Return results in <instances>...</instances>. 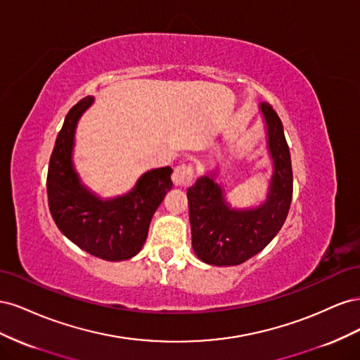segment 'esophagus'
<instances>
[{
	"mask_svg": "<svg viewBox=\"0 0 360 360\" xmlns=\"http://www.w3.org/2000/svg\"><path fill=\"white\" fill-rule=\"evenodd\" d=\"M195 179L193 165L189 162H181L172 172V181L176 186H189Z\"/></svg>",
	"mask_w": 360,
	"mask_h": 360,
	"instance_id": "esophagus-1",
	"label": "esophagus"
}]
</instances>
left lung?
<instances>
[{
  "label": "left lung",
  "mask_w": 360,
  "mask_h": 360,
  "mask_svg": "<svg viewBox=\"0 0 360 360\" xmlns=\"http://www.w3.org/2000/svg\"><path fill=\"white\" fill-rule=\"evenodd\" d=\"M275 172L264 204L233 210L213 176L188 189L192 248L207 264L237 266L263 250L284 225L292 198V169L282 122L270 103H261Z\"/></svg>",
  "instance_id": "8db88e82"
}]
</instances>
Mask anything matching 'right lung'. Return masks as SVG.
<instances>
[{
    "mask_svg": "<svg viewBox=\"0 0 360 360\" xmlns=\"http://www.w3.org/2000/svg\"><path fill=\"white\" fill-rule=\"evenodd\" d=\"M91 103V96L76 103L57 136L46 179L49 210L60 231L85 252L108 261L129 259L146 243L151 217L172 188V169L146 172L124 197L106 201L94 197L72 165L76 123Z\"/></svg>",
    "mask_w": 360,
    "mask_h": 360,
    "instance_id": "right-lung-1",
    "label": "right lung"
}]
</instances>
